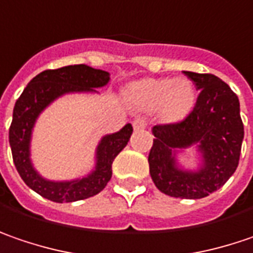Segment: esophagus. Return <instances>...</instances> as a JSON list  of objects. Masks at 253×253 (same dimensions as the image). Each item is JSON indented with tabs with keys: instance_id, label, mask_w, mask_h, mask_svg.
<instances>
[{
	"instance_id": "1",
	"label": "esophagus",
	"mask_w": 253,
	"mask_h": 253,
	"mask_svg": "<svg viewBox=\"0 0 253 253\" xmlns=\"http://www.w3.org/2000/svg\"><path fill=\"white\" fill-rule=\"evenodd\" d=\"M146 125H148V122H146L145 118H136L133 121V128L135 129H145Z\"/></svg>"
}]
</instances>
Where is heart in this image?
I'll list each match as a JSON object with an SVG mask.
<instances>
[{
    "mask_svg": "<svg viewBox=\"0 0 253 253\" xmlns=\"http://www.w3.org/2000/svg\"><path fill=\"white\" fill-rule=\"evenodd\" d=\"M129 99L142 109L158 108L162 118H183L195 104V88L189 80L149 78L135 83L129 88Z\"/></svg>",
    "mask_w": 253,
    "mask_h": 253,
    "instance_id": "1",
    "label": "heart"
}]
</instances>
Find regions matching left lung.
Here are the masks:
<instances>
[{"label": "left lung", "mask_w": 253, "mask_h": 253, "mask_svg": "<svg viewBox=\"0 0 253 253\" xmlns=\"http://www.w3.org/2000/svg\"><path fill=\"white\" fill-rule=\"evenodd\" d=\"M199 95L185 120L159 124L149 151V172L155 186L165 195L199 199L219 189L234 173L244 141L239 99L234 91L212 74L183 71ZM198 145L203 167L195 172L177 168L176 149Z\"/></svg>", "instance_id": "obj_1"}]
</instances>
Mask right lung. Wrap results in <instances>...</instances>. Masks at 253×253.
I'll list each match as a JSON object with an SVG mask.
<instances>
[{"label":"right lung","instance_id":"right-lung-1","mask_svg":"<svg viewBox=\"0 0 253 253\" xmlns=\"http://www.w3.org/2000/svg\"><path fill=\"white\" fill-rule=\"evenodd\" d=\"M109 81L107 71L88 65H68L46 70L32 78L21 94L12 112L9 126V145L19 176L32 191L54 202H75L99 194L112 176V162L126 146L132 125L126 124L121 131L105 135L96 148L95 169L83 179L54 182L44 179L34 169L30 159V142L38 115L58 96L68 92H95Z\"/></svg>","mask_w":253,"mask_h":253}]
</instances>
